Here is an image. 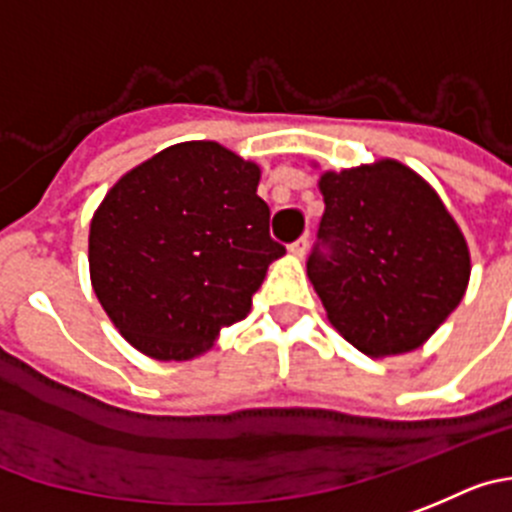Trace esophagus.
I'll use <instances>...</instances> for the list:
<instances>
[{"mask_svg": "<svg viewBox=\"0 0 512 512\" xmlns=\"http://www.w3.org/2000/svg\"><path fill=\"white\" fill-rule=\"evenodd\" d=\"M308 234H303V237H300V240H295L293 245H290V252H293L295 257H303L305 252H308Z\"/></svg>", "mask_w": 512, "mask_h": 512, "instance_id": "1", "label": "esophagus"}]
</instances>
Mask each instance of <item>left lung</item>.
Listing matches in <instances>:
<instances>
[{"mask_svg":"<svg viewBox=\"0 0 512 512\" xmlns=\"http://www.w3.org/2000/svg\"><path fill=\"white\" fill-rule=\"evenodd\" d=\"M308 278L333 326L366 356L422 346L460 305L470 252L455 219L396 161L321 176Z\"/></svg>","mask_w":512,"mask_h":512,"instance_id":"8db88e82","label":"left lung"}]
</instances>
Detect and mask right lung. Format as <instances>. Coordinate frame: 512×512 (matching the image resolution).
<instances>
[{
    "mask_svg": "<svg viewBox=\"0 0 512 512\" xmlns=\"http://www.w3.org/2000/svg\"><path fill=\"white\" fill-rule=\"evenodd\" d=\"M260 169L212 141L171 146L128 171L90 222V278L118 331L186 361L250 313L285 255L257 197Z\"/></svg>",
    "mask_w": 512,
    "mask_h": 512,
    "instance_id": "obj_1",
    "label": "right lung"
}]
</instances>
